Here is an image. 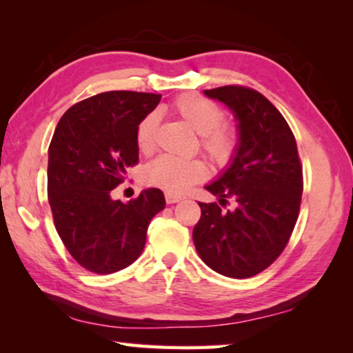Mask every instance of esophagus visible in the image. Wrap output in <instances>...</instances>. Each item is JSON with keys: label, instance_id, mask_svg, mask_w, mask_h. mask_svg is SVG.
Here are the masks:
<instances>
[{"label": "esophagus", "instance_id": "obj_1", "mask_svg": "<svg viewBox=\"0 0 353 353\" xmlns=\"http://www.w3.org/2000/svg\"><path fill=\"white\" fill-rule=\"evenodd\" d=\"M165 199H166V204H176V202L182 201L183 198H182V196H177V194L166 193V194H165Z\"/></svg>", "mask_w": 353, "mask_h": 353}]
</instances>
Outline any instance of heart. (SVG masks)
<instances>
[{"instance_id": "b5f03b06", "label": "heart", "mask_w": 353, "mask_h": 353, "mask_svg": "<svg viewBox=\"0 0 353 353\" xmlns=\"http://www.w3.org/2000/svg\"><path fill=\"white\" fill-rule=\"evenodd\" d=\"M171 110L201 135V148L216 166L229 165L240 148L235 129L224 126V110L201 94L187 93L171 104ZM159 117L148 113L135 130V145L143 154L152 152ZM207 176V165L201 159H176L162 155L143 170V181L149 187L162 188L166 193L181 194L190 185Z\"/></svg>"}]
</instances>
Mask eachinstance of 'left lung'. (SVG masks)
Segmentation results:
<instances>
[{
    "label": "left lung",
    "mask_w": 353,
    "mask_h": 353,
    "mask_svg": "<svg viewBox=\"0 0 353 353\" xmlns=\"http://www.w3.org/2000/svg\"><path fill=\"white\" fill-rule=\"evenodd\" d=\"M234 112L240 148L230 166L205 190L218 202H199L193 241L202 261L232 279L265 271L283 252L294 229L303 191L292 130L270 99L241 85L204 90ZM227 199L236 208L223 211Z\"/></svg>",
    "instance_id": "1"
}]
</instances>
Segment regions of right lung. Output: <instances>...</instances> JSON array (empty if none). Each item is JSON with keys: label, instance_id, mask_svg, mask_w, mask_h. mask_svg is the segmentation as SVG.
<instances>
[{"label": "right lung", "instance_id": "add662e5", "mask_svg": "<svg viewBox=\"0 0 353 353\" xmlns=\"http://www.w3.org/2000/svg\"><path fill=\"white\" fill-rule=\"evenodd\" d=\"M162 94L105 92L63 113L48 149V201L59 236L83 270L112 274L139 259L151 219L165 208L159 188L113 201L139 163L135 130Z\"/></svg>", "mask_w": 353, "mask_h": 353}]
</instances>
